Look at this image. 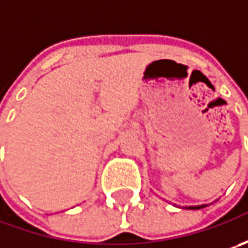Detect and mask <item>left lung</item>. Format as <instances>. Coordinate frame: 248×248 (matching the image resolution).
I'll list each match as a JSON object with an SVG mask.
<instances>
[{
	"mask_svg": "<svg viewBox=\"0 0 248 248\" xmlns=\"http://www.w3.org/2000/svg\"><path fill=\"white\" fill-rule=\"evenodd\" d=\"M205 204L203 205H190V207H187V208H190V210H200V208H204Z\"/></svg>",
	"mask_w": 248,
	"mask_h": 248,
	"instance_id": "left-lung-1",
	"label": "left lung"
}]
</instances>
